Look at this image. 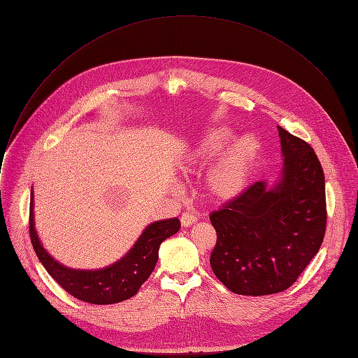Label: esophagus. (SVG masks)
Segmentation results:
<instances>
[{
	"instance_id": "1",
	"label": "esophagus",
	"mask_w": 358,
	"mask_h": 358,
	"mask_svg": "<svg viewBox=\"0 0 358 358\" xmlns=\"http://www.w3.org/2000/svg\"><path fill=\"white\" fill-rule=\"evenodd\" d=\"M196 221H198L196 217H195L194 214H191V213H182V215H181V225L185 227V228L191 227V225L195 224Z\"/></svg>"
}]
</instances>
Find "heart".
I'll list each match as a JSON object with an SVG mask.
<instances>
[{"label":"heart","instance_id":"heart-1","mask_svg":"<svg viewBox=\"0 0 358 358\" xmlns=\"http://www.w3.org/2000/svg\"><path fill=\"white\" fill-rule=\"evenodd\" d=\"M232 136L234 131L227 126L210 127L196 136L185 156L188 170L198 171L213 164L207 176V189L221 201L242 194L259 155V141L250 133L236 137L226 149Z\"/></svg>","mask_w":358,"mask_h":358}]
</instances>
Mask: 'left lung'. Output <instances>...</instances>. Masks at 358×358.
I'll list each match as a JSON object with an SVG mask.
<instances>
[{"label":"left lung","instance_id":"left-lung-1","mask_svg":"<svg viewBox=\"0 0 358 358\" xmlns=\"http://www.w3.org/2000/svg\"><path fill=\"white\" fill-rule=\"evenodd\" d=\"M283 167L268 187L258 181L210 215L217 231L215 276L236 294L290 287L319 252L326 232L324 173L309 143L278 126Z\"/></svg>","mask_w":358,"mask_h":358}]
</instances>
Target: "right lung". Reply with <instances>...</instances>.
Wrapping results in <instances>:
<instances>
[{"instance_id": "add662e5", "label": "right lung", "mask_w": 358, "mask_h": 358, "mask_svg": "<svg viewBox=\"0 0 358 358\" xmlns=\"http://www.w3.org/2000/svg\"><path fill=\"white\" fill-rule=\"evenodd\" d=\"M180 227L178 218L156 221L143 231L133 248L116 264L97 271L72 269L55 261L41 245L34 224L31 191L29 236L38 259L69 294L92 304H113L133 297L155 269L162 242L177 234Z\"/></svg>"}]
</instances>
